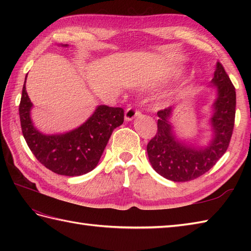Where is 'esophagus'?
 Listing matches in <instances>:
<instances>
[{
  "label": "esophagus",
  "instance_id": "obj_1",
  "mask_svg": "<svg viewBox=\"0 0 251 251\" xmlns=\"http://www.w3.org/2000/svg\"><path fill=\"white\" fill-rule=\"evenodd\" d=\"M139 114H140V111L138 110L136 106L130 105L125 111V120L126 121H132L136 116H138Z\"/></svg>",
  "mask_w": 251,
  "mask_h": 251
}]
</instances>
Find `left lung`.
Wrapping results in <instances>:
<instances>
[{
    "label": "left lung",
    "mask_w": 251,
    "mask_h": 251,
    "mask_svg": "<svg viewBox=\"0 0 251 251\" xmlns=\"http://www.w3.org/2000/svg\"><path fill=\"white\" fill-rule=\"evenodd\" d=\"M211 85L217 88L210 117L214 137L206 147L189 146L177 139L169 122L172 106L157 112V132L148 143L147 151L153 169L164 178L175 182L194 180L214 167L226 152L235 121L236 93L220 62H217Z\"/></svg>",
    "instance_id": "obj_1"
}]
</instances>
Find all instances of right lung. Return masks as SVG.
Wrapping results in <instances>:
<instances>
[{
	"label": "right lung",
	"instance_id": "add662e5",
	"mask_svg": "<svg viewBox=\"0 0 251 251\" xmlns=\"http://www.w3.org/2000/svg\"><path fill=\"white\" fill-rule=\"evenodd\" d=\"M31 109L32 102L26 94L25 82L19 116L26 145L37 161L46 168L70 177L85 175L97 166L112 131L124 122V110L122 108L99 105L93 115L77 128L66 134L44 135L33 126Z\"/></svg>",
	"mask_w": 251,
	"mask_h": 251
}]
</instances>
